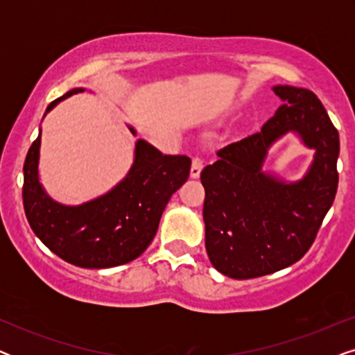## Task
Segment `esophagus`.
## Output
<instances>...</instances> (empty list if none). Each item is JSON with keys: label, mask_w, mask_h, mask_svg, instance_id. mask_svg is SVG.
<instances>
[{"label": "esophagus", "mask_w": 355, "mask_h": 355, "mask_svg": "<svg viewBox=\"0 0 355 355\" xmlns=\"http://www.w3.org/2000/svg\"><path fill=\"white\" fill-rule=\"evenodd\" d=\"M202 168H203V159L200 157H196L192 159V166H191V178L197 179L200 176L202 173Z\"/></svg>", "instance_id": "1"}]
</instances>
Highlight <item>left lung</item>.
I'll list each match as a JSON object with an SVG mask.
<instances>
[{
    "label": "left lung",
    "mask_w": 355,
    "mask_h": 355,
    "mask_svg": "<svg viewBox=\"0 0 355 355\" xmlns=\"http://www.w3.org/2000/svg\"><path fill=\"white\" fill-rule=\"evenodd\" d=\"M283 100L259 132L218 150L203 168L208 259L234 279L265 276L299 261L312 247L338 191L339 134L313 92L276 85ZM295 132L315 150L304 180L288 184L261 171L270 144Z\"/></svg>",
    "instance_id": "left-lung-1"
}]
</instances>
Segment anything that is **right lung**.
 Returning <instances> with one entry per match:
<instances>
[{
	"label": "right lung",
	"mask_w": 355,
	"mask_h": 355,
	"mask_svg": "<svg viewBox=\"0 0 355 355\" xmlns=\"http://www.w3.org/2000/svg\"><path fill=\"white\" fill-rule=\"evenodd\" d=\"M79 92L84 89H72L51 101L46 113ZM40 139L42 130L28 148L22 187L24 210L38 239L60 259L82 268H111L142 255L157 234L169 198L187 181L191 158L163 155L140 139L132 168L118 186L95 200L67 207L51 200L38 181Z\"/></svg>",
	"instance_id": "right-lung-1"
}]
</instances>
